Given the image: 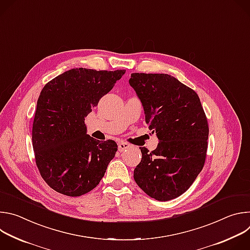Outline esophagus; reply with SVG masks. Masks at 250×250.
I'll return each instance as SVG.
<instances>
[{"label": "esophagus", "instance_id": "obj_1", "mask_svg": "<svg viewBox=\"0 0 250 250\" xmlns=\"http://www.w3.org/2000/svg\"><path fill=\"white\" fill-rule=\"evenodd\" d=\"M129 147V145L128 144H126V142H120L119 144V151L120 152H122V151H124L125 149H126V148H128Z\"/></svg>", "mask_w": 250, "mask_h": 250}]
</instances>
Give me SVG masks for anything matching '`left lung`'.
I'll list each match as a JSON object with an SVG mask.
<instances>
[{
	"label": "left lung",
	"mask_w": 250,
	"mask_h": 250,
	"mask_svg": "<svg viewBox=\"0 0 250 250\" xmlns=\"http://www.w3.org/2000/svg\"><path fill=\"white\" fill-rule=\"evenodd\" d=\"M130 86L144 105L146 123L159 139L133 171L139 188L157 201L185 193L202 171L208 125L198 94L168 74L132 73Z\"/></svg>",
	"instance_id": "left-lung-1"
}]
</instances>
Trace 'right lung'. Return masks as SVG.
<instances>
[{"mask_svg": "<svg viewBox=\"0 0 250 250\" xmlns=\"http://www.w3.org/2000/svg\"><path fill=\"white\" fill-rule=\"evenodd\" d=\"M125 70L74 68L49 81L38 100L32 125L35 163L54 191L79 197L100 183L118 146L86 133L85 118Z\"/></svg>", "mask_w": 250, "mask_h": 250, "instance_id": "1", "label": "right lung"}]
</instances>
